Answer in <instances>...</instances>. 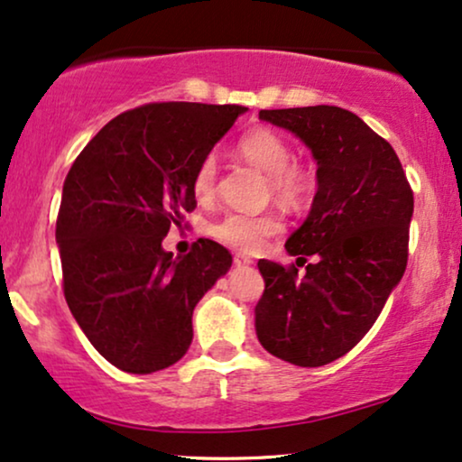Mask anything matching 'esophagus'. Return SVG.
<instances>
[{"mask_svg": "<svg viewBox=\"0 0 462 462\" xmlns=\"http://www.w3.org/2000/svg\"><path fill=\"white\" fill-rule=\"evenodd\" d=\"M235 264L236 266H249V264H254V260H249L247 255H243V254H236L235 255Z\"/></svg>", "mask_w": 462, "mask_h": 462, "instance_id": "obj_1", "label": "esophagus"}]
</instances>
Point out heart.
Listing matches in <instances>:
<instances>
[{
  "label": "heart",
  "instance_id": "obj_1",
  "mask_svg": "<svg viewBox=\"0 0 462 462\" xmlns=\"http://www.w3.org/2000/svg\"><path fill=\"white\" fill-rule=\"evenodd\" d=\"M238 153L268 174L271 191L285 202L300 200L311 188V174L307 168L291 162L288 140L274 130L268 127L249 130L238 140ZM215 180H217V160L215 155H207L198 163L191 180L198 200H211ZM282 230V219L274 213H227L211 227L217 241L241 251H255L268 236L279 235Z\"/></svg>",
  "mask_w": 462,
  "mask_h": 462
}]
</instances>
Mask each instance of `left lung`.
Returning <instances> with one entry per match:
<instances>
[{
	"instance_id": "8db88e82",
	"label": "left lung",
	"mask_w": 462,
	"mask_h": 462,
	"mask_svg": "<svg viewBox=\"0 0 462 462\" xmlns=\"http://www.w3.org/2000/svg\"><path fill=\"white\" fill-rule=\"evenodd\" d=\"M311 149L318 191L285 243L307 273L260 260L264 294L255 305L262 347L296 366H324L360 341L407 266L413 191L382 136L338 106L260 110Z\"/></svg>"
}]
</instances>
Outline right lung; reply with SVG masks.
<instances>
[{"instance_id":"add662e5","label":"right lung","mask_w":462,"mask_h":462,"mask_svg":"<svg viewBox=\"0 0 462 462\" xmlns=\"http://www.w3.org/2000/svg\"><path fill=\"white\" fill-rule=\"evenodd\" d=\"M236 104H144L108 121L69 168L57 217L63 294L110 365L147 375L191 346L198 300L230 271L219 243L172 258L162 241L196 208L191 180L235 125Z\"/></svg>"}]
</instances>
